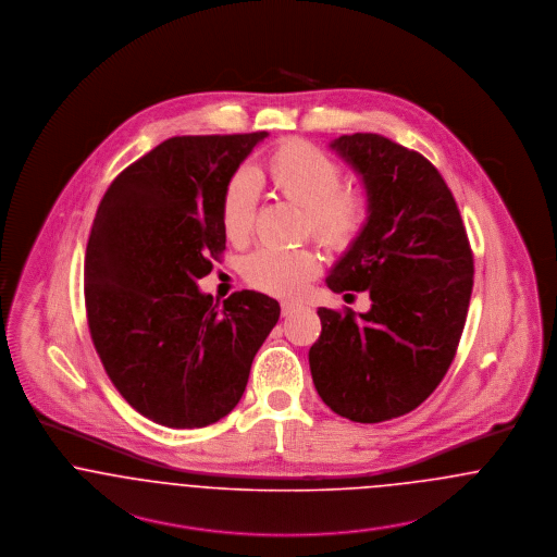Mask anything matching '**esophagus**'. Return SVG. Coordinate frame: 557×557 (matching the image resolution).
Returning <instances> with one entry per match:
<instances>
[{"instance_id": "34e87169", "label": "esophagus", "mask_w": 557, "mask_h": 557, "mask_svg": "<svg viewBox=\"0 0 557 557\" xmlns=\"http://www.w3.org/2000/svg\"><path fill=\"white\" fill-rule=\"evenodd\" d=\"M300 307H302V305H298V302H288V300H286V302H282V315H284V318H288V315H292L294 311H298Z\"/></svg>"}]
</instances>
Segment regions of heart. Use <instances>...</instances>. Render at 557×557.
<instances>
[{
    "label": "heart",
    "mask_w": 557,
    "mask_h": 557,
    "mask_svg": "<svg viewBox=\"0 0 557 557\" xmlns=\"http://www.w3.org/2000/svg\"><path fill=\"white\" fill-rule=\"evenodd\" d=\"M257 175L282 198L305 211L302 227L334 252L350 248L363 234L371 212L368 189L343 186V166L302 139L280 144ZM219 219L225 238L246 244L257 219V189L250 173L238 171L223 187ZM319 257L309 248H259L242 263L244 280L273 296H296L319 273Z\"/></svg>",
    "instance_id": "heart-1"
}]
</instances>
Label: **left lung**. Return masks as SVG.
<instances>
[{"mask_svg": "<svg viewBox=\"0 0 557 557\" xmlns=\"http://www.w3.org/2000/svg\"><path fill=\"white\" fill-rule=\"evenodd\" d=\"M332 148L361 173L371 212L327 288L368 290L371 309L319 307L309 363L332 411L377 424L443 382L468 318L474 255L449 186L420 152L377 133L343 135Z\"/></svg>", "mask_w": 557, "mask_h": 557, "instance_id": "obj_1", "label": "left lung"}]
</instances>
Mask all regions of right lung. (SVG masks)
<instances>
[{
    "label": "right lung",
    "mask_w": 557,
    "mask_h": 557,
    "mask_svg": "<svg viewBox=\"0 0 557 557\" xmlns=\"http://www.w3.org/2000/svg\"><path fill=\"white\" fill-rule=\"evenodd\" d=\"M267 132L182 135L121 171L85 252V311L110 382L144 418L205 428L244 395L277 300L198 290L223 259V187Z\"/></svg>",
    "instance_id": "add662e5"
}]
</instances>
